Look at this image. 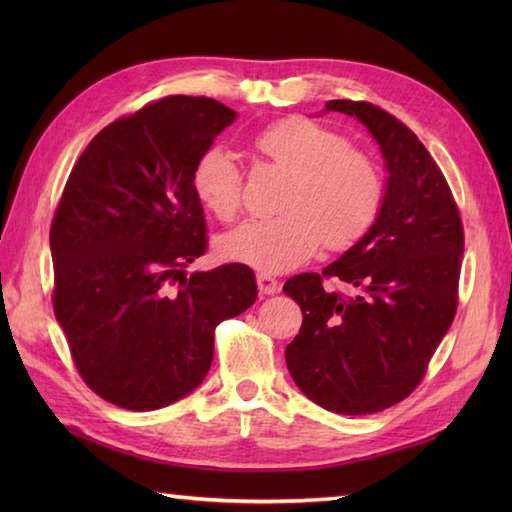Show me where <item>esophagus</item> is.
<instances>
[{"label": "esophagus", "mask_w": 512, "mask_h": 512, "mask_svg": "<svg viewBox=\"0 0 512 512\" xmlns=\"http://www.w3.org/2000/svg\"><path fill=\"white\" fill-rule=\"evenodd\" d=\"M257 288H259V295H262V297L275 295V292H279V281L275 277L266 275V273H259L257 275Z\"/></svg>", "instance_id": "esophagus-1"}]
</instances>
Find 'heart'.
I'll return each mask as SVG.
<instances>
[{"label":"heart","instance_id":"1","mask_svg":"<svg viewBox=\"0 0 512 512\" xmlns=\"http://www.w3.org/2000/svg\"><path fill=\"white\" fill-rule=\"evenodd\" d=\"M270 162L292 173L273 217H255L226 233L220 250L231 262L264 273L297 268L325 244L347 250L372 231L385 200V180L372 156L347 136L306 116H288L255 136ZM191 187L206 209L231 222L244 202V173L224 147L195 160Z\"/></svg>","mask_w":512,"mask_h":512}]
</instances>
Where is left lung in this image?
<instances>
[{
  "instance_id": "1",
  "label": "left lung",
  "mask_w": 512,
  "mask_h": 512,
  "mask_svg": "<svg viewBox=\"0 0 512 512\" xmlns=\"http://www.w3.org/2000/svg\"><path fill=\"white\" fill-rule=\"evenodd\" d=\"M378 140L387 193L376 224L321 273L290 277L301 330L286 347L297 387L319 407L365 416L416 389L458 310L464 226L451 187L411 129L369 101H330ZM347 283L350 298L329 288Z\"/></svg>"
}]
</instances>
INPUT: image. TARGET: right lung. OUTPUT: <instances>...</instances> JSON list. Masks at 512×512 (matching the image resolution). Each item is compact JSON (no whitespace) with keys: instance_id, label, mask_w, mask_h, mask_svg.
Here are the masks:
<instances>
[{"instance_id":"add662e5","label":"right lung","mask_w":512,"mask_h":512,"mask_svg":"<svg viewBox=\"0 0 512 512\" xmlns=\"http://www.w3.org/2000/svg\"><path fill=\"white\" fill-rule=\"evenodd\" d=\"M235 116L206 96H165L103 127L65 182L50 226L54 317L83 383L116 407L191 394L217 325L257 299L244 264L184 275L209 246L191 169Z\"/></svg>"}]
</instances>
